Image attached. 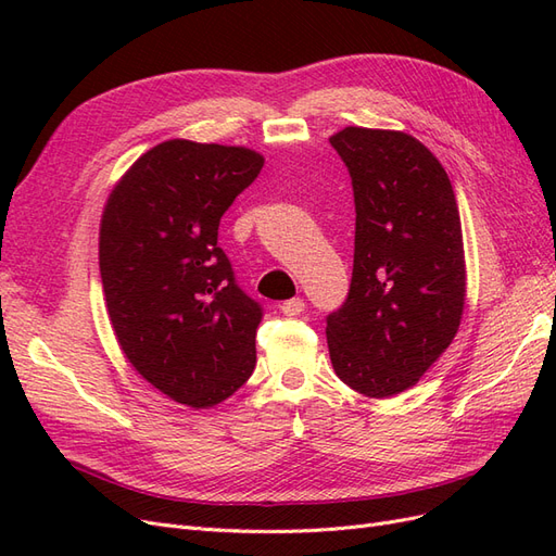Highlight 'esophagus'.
Segmentation results:
<instances>
[{
  "label": "esophagus",
  "mask_w": 556,
  "mask_h": 556,
  "mask_svg": "<svg viewBox=\"0 0 556 556\" xmlns=\"http://www.w3.org/2000/svg\"><path fill=\"white\" fill-rule=\"evenodd\" d=\"M304 308H306L304 299H299V296L288 299V301H282V304H280L282 315H301V313H304Z\"/></svg>",
  "instance_id": "34e87169"
}]
</instances>
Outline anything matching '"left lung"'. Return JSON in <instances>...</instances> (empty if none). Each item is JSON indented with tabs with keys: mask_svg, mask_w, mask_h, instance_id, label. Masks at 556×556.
Here are the masks:
<instances>
[{
	"mask_svg": "<svg viewBox=\"0 0 556 556\" xmlns=\"http://www.w3.org/2000/svg\"><path fill=\"white\" fill-rule=\"evenodd\" d=\"M355 190V266L327 317L333 371L387 399L410 390L459 331L466 260L457 199L431 150L406 131L345 127L329 137Z\"/></svg>",
	"mask_w": 556,
	"mask_h": 556,
	"instance_id": "left-lung-1",
	"label": "left lung"
}]
</instances>
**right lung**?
Returning <instances> with one entry per match:
<instances>
[{
  "label": "right lung",
  "mask_w": 556,
  "mask_h": 556,
  "mask_svg": "<svg viewBox=\"0 0 556 556\" xmlns=\"http://www.w3.org/2000/svg\"><path fill=\"white\" fill-rule=\"evenodd\" d=\"M245 146L169 139L115 182L99 225V271L115 341L143 380L213 408L252 376L257 301L217 248L220 217L257 178Z\"/></svg>",
  "instance_id": "obj_1"
}]
</instances>
